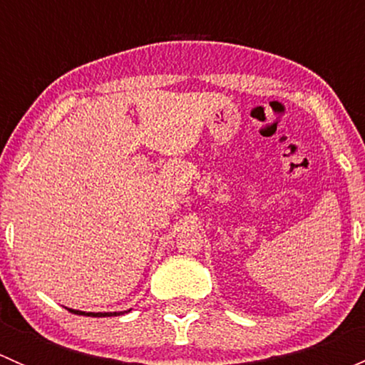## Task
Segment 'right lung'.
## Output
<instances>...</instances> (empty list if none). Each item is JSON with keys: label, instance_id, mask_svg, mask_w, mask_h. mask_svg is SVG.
Wrapping results in <instances>:
<instances>
[{"label": "right lung", "instance_id": "add662e5", "mask_svg": "<svg viewBox=\"0 0 365 365\" xmlns=\"http://www.w3.org/2000/svg\"><path fill=\"white\" fill-rule=\"evenodd\" d=\"M68 311H72V309H68ZM73 314H86V316H93V318H102V316H120L123 314V312H128V311H123V312H83V311H72Z\"/></svg>", "mask_w": 365, "mask_h": 365}]
</instances>
